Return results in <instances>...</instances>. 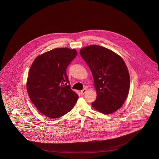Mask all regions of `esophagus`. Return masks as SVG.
<instances>
[{"mask_svg":"<svg viewBox=\"0 0 159 159\" xmlns=\"http://www.w3.org/2000/svg\"><path fill=\"white\" fill-rule=\"evenodd\" d=\"M86 91H87V89H86V88H84V89H83V90H82L81 92H80V93H81V94H82V95H84L86 92Z\"/></svg>","mask_w":159,"mask_h":159,"instance_id":"1","label":"esophagus"}]
</instances>
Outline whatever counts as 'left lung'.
Listing matches in <instances>:
<instances>
[{
    "mask_svg": "<svg viewBox=\"0 0 159 159\" xmlns=\"http://www.w3.org/2000/svg\"><path fill=\"white\" fill-rule=\"evenodd\" d=\"M94 80L97 96L92 106L102 113H113L126 99L130 76L125 61L117 53L104 47L88 46L80 51Z\"/></svg>",
    "mask_w": 159,
    "mask_h": 159,
    "instance_id": "left-lung-1",
    "label": "left lung"
}]
</instances>
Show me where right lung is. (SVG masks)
I'll return each instance as SVG.
<instances>
[{
  "mask_svg": "<svg viewBox=\"0 0 159 159\" xmlns=\"http://www.w3.org/2000/svg\"><path fill=\"white\" fill-rule=\"evenodd\" d=\"M77 55L75 49L55 48L37 57L31 66L27 92L33 104L47 117L64 116L71 110L78 99L66 73Z\"/></svg>",
  "mask_w": 159,
  "mask_h": 159,
  "instance_id": "1",
  "label": "right lung"
}]
</instances>
